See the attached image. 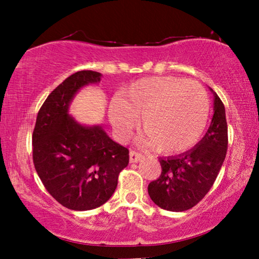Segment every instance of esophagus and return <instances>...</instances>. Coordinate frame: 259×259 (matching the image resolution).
<instances>
[{"instance_id":"34e87169","label":"esophagus","mask_w":259,"mask_h":259,"mask_svg":"<svg viewBox=\"0 0 259 259\" xmlns=\"http://www.w3.org/2000/svg\"><path fill=\"white\" fill-rule=\"evenodd\" d=\"M141 159H143V155H141L140 153H138V152H136V151H131L130 152V162L134 164V162L140 161Z\"/></svg>"}]
</instances>
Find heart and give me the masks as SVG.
Listing matches in <instances>:
<instances>
[{"instance_id":"b5f03b06","label":"heart","mask_w":259,"mask_h":259,"mask_svg":"<svg viewBox=\"0 0 259 259\" xmlns=\"http://www.w3.org/2000/svg\"><path fill=\"white\" fill-rule=\"evenodd\" d=\"M109 119L118 136L130 137L141 119L145 143L160 153H179L203 136L210 100L199 83L176 76L138 80L109 104Z\"/></svg>"}]
</instances>
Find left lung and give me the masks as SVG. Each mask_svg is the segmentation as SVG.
<instances>
[{
  "instance_id": "1",
  "label": "left lung",
  "mask_w": 259,
  "mask_h": 259,
  "mask_svg": "<svg viewBox=\"0 0 259 259\" xmlns=\"http://www.w3.org/2000/svg\"><path fill=\"white\" fill-rule=\"evenodd\" d=\"M213 94V116L207 132L191 150L160 158L161 175L148 185L155 205L167 211L182 212L193 207L213 185L228 151V125L225 107Z\"/></svg>"
}]
</instances>
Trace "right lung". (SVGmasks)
<instances>
[{
	"instance_id": "right-lung-1",
	"label": "right lung",
	"mask_w": 259,
	"mask_h": 259,
	"mask_svg": "<svg viewBox=\"0 0 259 259\" xmlns=\"http://www.w3.org/2000/svg\"><path fill=\"white\" fill-rule=\"evenodd\" d=\"M101 74L81 70L60 83L37 113L33 161L46 190L74 211L105 204L128 165V150L115 143L100 123L83 125L69 113L77 92L100 82Z\"/></svg>"
}]
</instances>
